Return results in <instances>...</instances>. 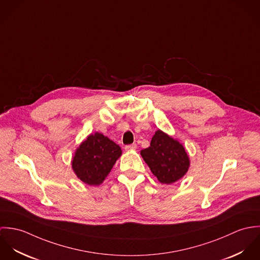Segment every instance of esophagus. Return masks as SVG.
Here are the masks:
<instances>
[{
  "label": "esophagus",
  "mask_w": 260,
  "mask_h": 260,
  "mask_svg": "<svg viewBox=\"0 0 260 260\" xmlns=\"http://www.w3.org/2000/svg\"><path fill=\"white\" fill-rule=\"evenodd\" d=\"M125 149L126 150H135V149H137V145L135 144V143H133V144H130V145H126L125 146Z\"/></svg>",
  "instance_id": "esophagus-1"
}]
</instances>
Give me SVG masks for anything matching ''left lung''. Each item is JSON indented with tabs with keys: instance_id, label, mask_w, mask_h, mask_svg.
Returning a JSON list of instances; mask_svg holds the SVG:
<instances>
[{
	"instance_id": "1",
	"label": "left lung",
	"mask_w": 260,
	"mask_h": 260,
	"mask_svg": "<svg viewBox=\"0 0 260 260\" xmlns=\"http://www.w3.org/2000/svg\"><path fill=\"white\" fill-rule=\"evenodd\" d=\"M144 161L163 184H171L185 175L189 158L184 147L161 130L155 132L148 148L141 150Z\"/></svg>"
}]
</instances>
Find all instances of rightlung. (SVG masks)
Here are the masks:
<instances>
[{
    "label": "right lung",
    "mask_w": 260,
    "mask_h": 260,
    "mask_svg": "<svg viewBox=\"0 0 260 260\" xmlns=\"http://www.w3.org/2000/svg\"><path fill=\"white\" fill-rule=\"evenodd\" d=\"M122 151L101 133L88 136L77 149L72 161L73 170L80 180L88 185H99L111 171Z\"/></svg>",
    "instance_id": "1"
}]
</instances>
